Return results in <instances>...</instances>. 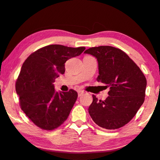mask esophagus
<instances>
[{
	"mask_svg": "<svg viewBox=\"0 0 160 160\" xmlns=\"http://www.w3.org/2000/svg\"><path fill=\"white\" fill-rule=\"evenodd\" d=\"M85 93V91H78V97H81V96L83 94V93Z\"/></svg>",
	"mask_w": 160,
	"mask_h": 160,
	"instance_id": "esophagus-1",
	"label": "esophagus"
}]
</instances>
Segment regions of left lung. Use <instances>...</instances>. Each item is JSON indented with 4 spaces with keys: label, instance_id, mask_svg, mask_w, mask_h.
I'll return each mask as SVG.
<instances>
[{
    "label": "left lung",
    "instance_id": "1",
    "mask_svg": "<svg viewBox=\"0 0 160 160\" xmlns=\"http://www.w3.org/2000/svg\"><path fill=\"white\" fill-rule=\"evenodd\" d=\"M85 53L96 57L99 66L97 81L110 87L104 101L93 95L88 112L98 126L121 128L130 121L145 100L146 79L127 53L111 46L91 48Z\"/></svg>",
    "mask_w": 160,
    "mask_h": 160
}]
</instances>
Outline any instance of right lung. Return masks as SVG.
Here are the masks:
<instances>
[{
  "label": "right lung",
  "instance_id": "right-lung-1",
  "mask_svg": "<svg viewBox=\"0 0 160 160\" xmlns=\"http://www.w3.org/2000/svg\"><path fill=\"white\" fill-rule=\"evenodd\" d=\"M86 48L51 44L31 53L21 68L15 88L20 108L34 124L52 130L67 120L75 103L78 93L55 91V79L64 74L65 63L80 55Z\"/></svg>",
  "mask_w": 160,
  "mask_h": 160
}]
</instances>
